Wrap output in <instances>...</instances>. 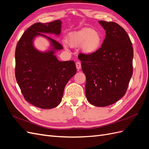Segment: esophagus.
<instances>
[{
    "label": "esophagus",
    "mask_w": 149,
    "mask_h": 149,
    "mask_svg": "<svg viewBox=\"0 0 149 149\" xmlns=\"http://www.w3.org/2000/svg\"><path fill=\"white\" fill-rule=\"evenodd\" d=\"M76 68H77L78 70H80L81 68V65L80 62H79V61L76 62Z\"/></svg>",
    "instance_id": "1"
}]
</instances>
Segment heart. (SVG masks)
I'll list each match as a JSON object with an SVG mask.
<instances>
[{"label": "heart", "instance_id": "1", "mask_svg": "<svg viewBox=\"0 0 149 149\" xmlns=\"http://www.w3.org/2000/svg\"><path fill=\"white\" fill-rule=\"evenodd\" d=\"M68 43L71 47L81 45V51L86 55L95 53L100 48L102 37L97 30L91 28H83L71 33L68 38Z\"/></svg>", "mask_w": 149, "mask_h": 149}]
</instances>
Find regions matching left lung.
<instances>
[{"mask_svg": "<svg viewBox=\"0 0 149 149\" xmlns=\"http://www.w3.org/2000/svg\"><path fill=\"white\" fill-rule=\"evenodd\" d=\"M106 31L101 47L93 55L80 53L86 75L85 93L91 104L105 107L123 97L133 73L132 44L125 30L113 22L100 20Z\"/></svg>", "mask_w": 149, "mask_h": 149, "instance_id": "left-lung-1", "label": "left lung"}]
</instances>
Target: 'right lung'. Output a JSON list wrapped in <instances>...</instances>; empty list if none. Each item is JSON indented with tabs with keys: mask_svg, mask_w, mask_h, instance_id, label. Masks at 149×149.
<instances>
[{
	"mask_svg": "<svg viewBox=\"0 0 149 149\" xmlns=\"http://www.w3.org/2000/svg\"><path fill=\"white\" fill-rule=\"evenodd\" d=\"M62 22L36 23L22 35L15 49V78L25 100L42 109H52L61 102L65 86L76 73L74 61H60L55 53L61 45L43 33L59 36ZM51 42V49L40 52L33 45L36 36Z\"/></svg>",
	"mask_w": 149,
	"mask_h": 149,
	"instance_id": "right-lung-1",
	"label": "right lung"
}]
</instances>
